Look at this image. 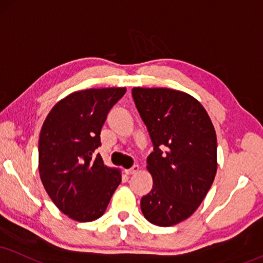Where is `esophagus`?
I'll return each mask as SVG.
<instances>
[{
	"label": "esophagus",
	"instance_id": "esophagus-1",
	"mask_svg": "<svg viewBox=\"0 0 263 263\" xmlns=\"http://www.w3.org/2000/svg\"><path fill=\"white\" fill-rule=\"evenodd\" d=\"M140 171V167H139V164H134L132 168H129V170H126V174H137L138 172Z\"/></svg>",
	"mask_w": 263,
	"mask_h": 263
}]
</instances>
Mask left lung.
<instances>
[{"label": "left lung", "mask_w": 263, "mask_h": 263, "mask_svg": "<svg viewBox=\"0 0 263 263\" xmlns=\"http://www.w3.org/2000/svg\"><path fill=\"white\" fill-rule=\"evenodd\" d=\"M132 93L154 144L146 166L154 186L141 199L142 215L152 224H178L195 212L215 180V128L189 93L166 87H134Z\"/></svg>", "instance_id": "obj_1"}]
</instances>
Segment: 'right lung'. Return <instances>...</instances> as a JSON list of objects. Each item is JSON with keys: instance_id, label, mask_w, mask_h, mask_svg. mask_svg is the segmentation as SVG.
Instances as JSON below:
<instances>
[{"instance_id": "add662e5", "label": "right lung", "mask_w": 263, "mask_h": 263, "mask_svg": "<svg viewBox=\"0 0 263 263\" xmlns=\"http://www.w3.org/2000/svg\"><path fill=\"white\" fill-rule=\"evenodd\" d=\"M125 87L86 89L69 93L48 113L39 139V173L61 212L78 222L100 218L121 184L118 168L93 152L107 113Z\"/></svg>"}]
</instances>
